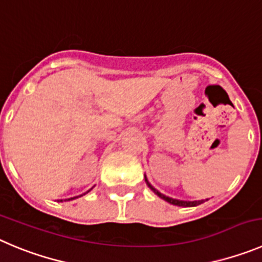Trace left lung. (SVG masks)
<instances>
[{"label":"left lung","mask_w":262,"mask_h":262,"mask_svg":"<svg viewBox=\"0 0 262 262\" xmlns=\"http://www.w3.org/2000/svg\"><path fill=\"white\" fill-rule=\"evenodd\" d=\"M145 181H146V183H147V186L150 187L151 190H152L154 192H155L156 195H158V196H160L161 199H164L165 202H168V203H170V204H174V205H178V207H195V205H199V204H202L203 203V200H195V202H185V200H177V199H172V198H169V196H165V195H163L161 194V192H159L158 190L155 189V187H152L150 185V182H148L147 181V178L145 177Z\"/></svg>","instance_id":"8db88e82"}]
</instances>
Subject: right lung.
<instances>
[{"mask_svg":"<svg viewBox=\"0 0 262 262\" xmlns=\"http://www.w3.org/2000/svg\"><path fill=\"white\" fill-rule=\"evenodd\" d=\"M60 202H62V200H60Z\"/></svg>","mask_w":262,"mask_h":262,"instance_id":"right-lung-1","label":"right lung"}]
</instances>
